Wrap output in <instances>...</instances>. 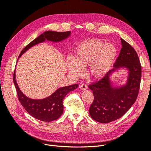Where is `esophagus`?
<instances>
[{"instance_id": "1", "label": "esophagus", "mask_w": 151, "mask_h": 151, "mask_svg": "<svg viewBox=\"0 0 151 151\" xmlns=\"http://www.w3.org/2000/svg\"><path fill=\"white\" fill-rule=\"evenodd\" d=\"M79 88L81 89V90H86L87 89V85L86 84H82L80 85L79 86Z\"/></svg>"}]
</instances>
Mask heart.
Listing matches in <instances>:
<instances>
[{"instance_id": "obj_1", "label": "heart", "mask_w": 151, "mask_h": 151, "mask_svg": "<svg viewBox=\"0 0 151 151\" xmlns=\"http://www.w3.org/2000/svg\"><path fill=\"white\" fill-rule=\"evenodd\" d=\"M116 55L113 45L101 40L90 39L77 47L74 58H69L68 70L74 76L83 75V69L89 66L88 74L93 79H101L110 69Z\"/></svg>"}]
</instances>
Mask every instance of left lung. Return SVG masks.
<instances>
[{
  "instance_id": "8db88e82",
  "label": "left lung",
  "mask_w": 151,
  "mask_h": 151,
  "mask_svg": "<svg viewBox=\"0 0 151 151\" xmlns=\"http://www.w3.org/2000/svg\"><path fill=\"white\" fill-rule=\"evenodd\" d=\"M122 48L113 68L101 79L89 85L93 91L94 101L89 108V114L95 121L106 123L115 121L129 110L135 102L141 81V65L134 48L121 38ZM120 68L129 70L125 85L113 87L109 79L113 72Z\"/></svg>"
}]
</instances>
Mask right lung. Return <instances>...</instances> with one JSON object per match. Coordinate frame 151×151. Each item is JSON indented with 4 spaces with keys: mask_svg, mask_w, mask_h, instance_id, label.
<instances>
[{
    "mask_svg": "<svg viewBox=\"0 0 151 151\" xmlns=\"http://www.w3.org/2000/svg\"><path fill=\"white\" fill-rule=\"evenodd\" d=\"M70 31L57 32L47 31L44 32L38 37L32 41L22 50L19 58L27 50L35 45L44 42L45 40L59 42L67 38L70 35ZM16 70L13 76L18 99L26 111L35 118L43 122H52L57 120L63 111V100L68 93L74 90L78 87V84H74L58 88L50 96L41 99H33L27 97L21 92L16 79Z\"/></svg>",
    "mask_w": 151,
    "mask_h": 151,
    "instance_id": "right-lung-1",
    "label": "right lung"
}]
</instances>
